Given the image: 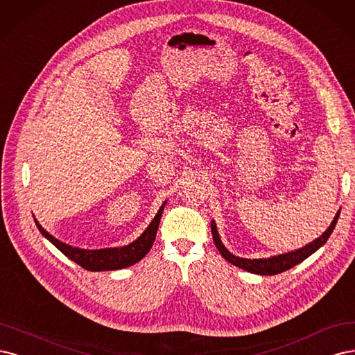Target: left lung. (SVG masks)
Segmentation results:
<instances>
[{
  "label": "left lung",
  "instance_id": "8db88e82",
  "mask_svg": "<svg viewBox=\"0 0 355 355\" xmlns=\"http://www.w3.org/2000/svg\"><path fill=\"white\" fill-rule=\"evenodd\" d=\"M338 218H339V212L335 215V218H334V221H331V224L329 225L327 230L322 236H320L318 239H315L313 243L306 245V246H304V248H301L298 250H293V252L279 255V257H271V258H267V259H246V258L234 257L233 254L228 252V250L224 248V245L221 243V240L218 237V232H216V227H215L214 221L211 224V230H212V239H214L216 249L220 250V254L228 262H232L233 266H236L239 268H243V270H246L249 272L262 274V276H274V274L283 272L286 270L295 267L296 264H300V262H302L304 259H306L311 254H314L320 246H323L327 242V239L330 237L331 232H334V228H335V225L338 223Z\"/></svg>",
  "mask_w": 355,
  "mask_h": 355
}]
</instances>
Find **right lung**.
Listing matches in <instances>:
<instances>
[{
  "label": "right lung",
  "mask_w": 355,
  "mask_h": 355,
  "mask_svg": "<svg viewBox=\"0 0 355 355\" xmlns=\"http://www.w3.org/2000/svg\"><path fill=\"white\" fill-rule=\"evenodd\" d=\"M164 207H165V203L162 205L161 209L157 211L153 221L146 228L144 233L139 239L134 240L132 243H130L128 246H123V248L97 249V250L73 248V246H69V245L60 242V240H57L50 233L45 232L37 221L35 223H37V227L40 228V232L42 233V236L47 237L63 255H66L67 258L76 262V264L81 266L83 268H85L88 271L119 270V268L130 267V266L135 264V262H139L148 252V250H150V248L155 242L156 233H157L159 223H161Z\"/></svg>",
  "instance_id": "add662e5"
}]
</instances>
